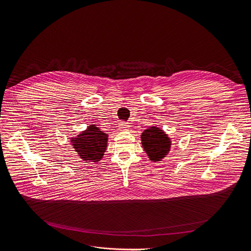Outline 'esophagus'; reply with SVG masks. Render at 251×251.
I'll return each mask as SVG.
<instances>
[{"label": "esophagus", "mask_w": 251, "mask_h": 251, "mask_svg": "<svg viewBox=\"0 0 251 251\" xmlns=\"http://www.w3.org/2000/svg\"><path fill=\"white\" fill-rule=\"evenodd\" d=\"M119 130L120 131H127V130H129V125L127 124V123H125V122H120L119 123Z\"/></svg>", "instance_id": "esophagus-1"}]
</instances>
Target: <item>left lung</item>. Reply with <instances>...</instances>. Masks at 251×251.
<instances>
[{
  "label": "left lung",
  "mask_w": 251,
  "mask_h": 251,
  "mask_svg": "<svg viewBox=\"0 0 251 251\" xmlns=\"http://www.w3.org/2000/svg\"><path fill=\"white\" fill-rule=\"evenodd\" d=\"M140 138L142 147L150 161L155 163L162 161L169 154L172 141L169 135L161 128L151 126L142 132Z\"/></svg>",
  "instance_id": "obj_1"
}]
</instances>
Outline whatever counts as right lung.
<instances>
[{
    "label": "right lung",
    "instance_id": "add662e5",
    "mask_svg": "<svg viewBox=\"0 0 251 251\" xmlns=\"http://www.w3.org/2000/svg\"><path fill=\"white\" fill-rule=\"evenodd\" d=\"M109 135L95 124L89 125L77 136L70 138L72 147L84 163L92 164L102 160L107 149Z\"/></svg>",
    "mask_w": 251,
    "mask_h": 251
}]
</instances>
